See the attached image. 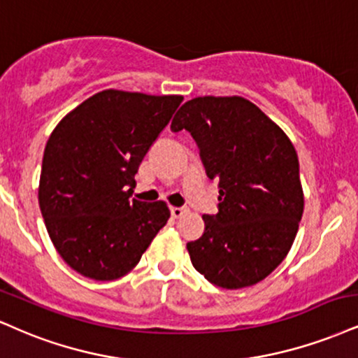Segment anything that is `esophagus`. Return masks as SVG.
I'll use <instances>...</instances> for the list:
<instances>
[{
    "instance_id": "obj_1",
    "label": "esophagus",
    "mask_w": 358,
    "mask_h": 358,
    "mask_svg": "<svg viewBox=\"0 0 358 358\" xmlns=\"http://www.w3.org/2000/svg\"><path fill=\"white\" fill-rule=\"evenodd\" d=\"M185 213H187V208H183V206H171V217L173 218H182Z\"/></svg>"
}]
</instances>
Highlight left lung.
Masks as SVG:
<instances>
[{
	"mask_svg": "<svg viewBox=\"0 0 358 358\" xmlns=\"http://www.w3.org/2000/svg\"><path fill=\"white\" fill-rule=\"evenodd\" d=\"M171 130L192 133L220 187L218 213L203 215V235L187 243L193 266L227 290L262 282L290 252L303 213L294 143L242 96L193 98Z\"/></svg>",
	"mask_w": 358,
	"mask_h": 358,
	"instance_id": "8db88e82",
	"label": "left lung"
}]
</instances>
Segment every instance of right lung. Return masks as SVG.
<instances>
[{
	"label": "right lung",
	"mask_w": 358,
	"mask_h": 358,
	"mask_svg": "<svg viewBox=\"0 0 358 358\" xmlns=\"http://www.w3.org/2000/svg\"><path fill=\"white\" fill-rule=\"evenodd\" d=\"M182 101L103 90L51 131L38 200L56 252L75 272L100 282L123 277L166 225L165 201L130 196L138 166Z\"/></svg>",
	"instance_id": "right-lung-1"
}]
</instances>
